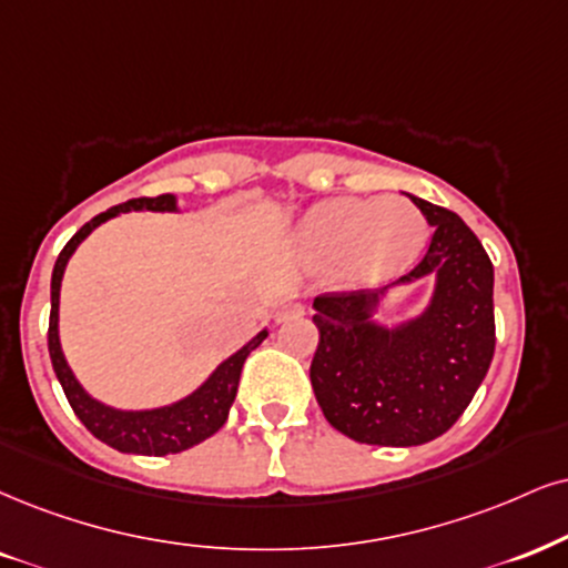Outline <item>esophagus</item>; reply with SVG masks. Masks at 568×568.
Returning a JSON list of instances; mask_svg holds the SVG:
<instances>
[{
	"label": "esophagus",
	"mask_w": 568,
	"mask_h": 568,
	"mask_svg": "<svg viewBox=\"0 0 568 568\" xmlns=\"http://www.w3.org/2000/svg\"><path fill=\"white\" fill-rule=\"evenodd\" d=\"M303 313H305V305L303 303H295V300H286V303H282V305L276 307V313H273V321H276V324H284V321L303 316Z\"/></svg>",
	"instance_id": "34e87169"
}]
</instances>
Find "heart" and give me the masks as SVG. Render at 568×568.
Segmentation results:
<instances>
[{"label":"heart","instance_id":"obj_1","mask_svg":"<svg viewBox=\"0 0 568 568\" xmlns=\"http://www.w3.org/2000/svg\"><path fill=\"white\" fill-rule=\"evenodd\" d=\"M429 240L424 213L405 197H337L321 202L297 231L300 255L324 268L347 290H368L400 276L418 261Z\"/></svg>","mask_w":568,"mask_h":568}]
</instances>
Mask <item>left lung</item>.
<instances>
[{"label":"left lung","instance_id":"obj_1","mask_svg":"<svg viewBox=\"0 0 568 568\" xmlns=\"http://www.w3.org/2000/svg\"><path fill=\"white\" fill-rule=\"evenodd\" d=\"M434 226L416 268L384 290L313 300L318 347L311 384L326 422L355 443L410 447L437 439L477 395L495 353V271L453 210L413 197ZM434 277L418 317L387 327L375 313L389 288Z\"/></svg>","mask_w":568,"mask_h":568}]
</instances>
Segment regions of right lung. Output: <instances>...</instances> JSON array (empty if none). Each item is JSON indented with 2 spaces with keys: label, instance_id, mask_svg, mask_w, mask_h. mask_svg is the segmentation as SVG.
Returning a JSON list of instances; mask_svg holds the SVG:
<instances>
[{
  "label": "right lung",
  "instance_id": "add662e5",
  "mask_svg": "<svg viewBox=\"0 0 568 568\" xmlns=\"http://www.w3.org/2000/svg\"><path fill=\"white\" fill-rule=\"evenodd\" d=\"M131 210H152V213H179V200L176 194H160V197H139L121 202V205L110 207L108 213L94 215L89 223L75 231L73 240H70L58 255L52 271V311H49V358H52V368L58 374V382L62 384L70 408L75 416L81 418V424L94 434L97 439H102L104 445L115 447L121 453H134V455H171L189 450V447L205 443L207 437H213L215 432L226 424L231 403L236 397V387H240L242 366L247 361V355L255 349L261 342L268 337V328L257 332L247 345H242L234 355H229L205 382L200 384L192 395L181 397V400L171 405H160V408H146V410H121L113 405H104L91 397L87 389L81 387V382L75 379V374L70 371L65 353L60 345V286H62V273L79 244L97 226H102L104 221L115 219L121 213H131Z\"/></svg>",
  "mask_w": 568,
  "mask_h": 568
}]
</instances>
